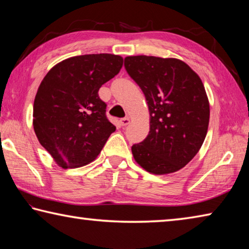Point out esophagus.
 <instances>
[{
  "mask_svg": "<svg viewBox=\"0 0 249 249\" xmlns=\"http://www.w3.org/2000/svg\"><path fill=\"white\" fill-rule=\"evenodd\" d=\"M130 123L129 117H124V119L121 120V125L122 126H127Z\"/></svg>",
  "mask_w": 249,
  "mask_h": 249,
  "instance_id": "1",
  "label": "esophagus"
}]
</instances>
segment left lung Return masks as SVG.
<instances>
[{
    "label": "left lung",
    "instance_id": "1",
    "mask_svg": "<svg viewBox=\"0 0 249 249\" xmlns=\"http://www.w3.org/2000/svg\"><path fill=\"white\" fill-rule=\"evenodd\" d=\"M124 66L149 111V133L132 146L135 161L154 175L182 169L208 133L210 103L201 78L177 58L128 56Z\"/></svg>",
    "mask_w": 249,
    "mask_h": 249
}]
</instances>
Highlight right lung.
<instances>
[{
	"mask_svg": "<svg viewBox=\"0 0 249 249\" xmlns=\"http://www.w3.org/2000/svg\"><path fill=\"white\" fill-rule=\"evenodd\" d=\"M122 66L119 54H83L65 59L45 75L34 101L33 125L58 166L79 168L93 161L115 132L98 92Z\"/></svg>",
	"mask_w": 249,
	"mask_h": 249,
	"instance_id": "obj_1",
	"label": "right lung"
}]
</instances>
